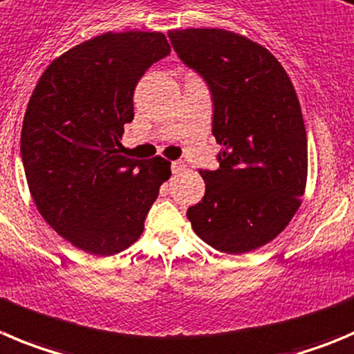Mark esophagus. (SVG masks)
I'll return each mask as SVG.
<instances>
[{
    "mask_svg": "<svg viewBox=\"0 0 354 354\" xmlns=\"http://www.w3.org/2000/svg\"><path fill=\"white\" fill-rule=\"evenodd\" d=\"M185 162L181 160H174L173 164H171V169H173V174H181L185 171Z\"/></svg>",
    "mask_w": 354,
    "mask_h": 354,
    "instance_id": "34e87169",
    "label": "esophagus"
}]
</instances>
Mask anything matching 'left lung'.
<instances>
[{
	"label": "left lung",
	"instance_id": "obj_1",
	"mask_svg": "<svg viewBox=\"0 0 354 354\" xmlns=\"http://www.w3.org/2000/svg\"><path fill=\"white\" fill-rule=\"evenodd\" d=\"M181 61L213 94L216 171H199L206 194L187 216L204 243L230 255L277 237L302 204L307 136L288 73L266 47L225 29L169 31Z\"/></svg>",
	"mask_w": 354,
	"mask_h": 354
}]
</instances>
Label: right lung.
Returning <instances> with one entry per match:
<instances>
[{
	"instance_id": "obj_1",
	"label": "right lung",
	"mask_w": 354,
	"mask_h": 354,
	"mask_svg": "<svg viewBox=\"0 0 354 354\" xmlns=\"http://www.w3.org/2000/svg\"><path fill=\"white\" fill-rule=\"evenodd\" d=\"M169 52L164 32H104L54 59L28 102L21 153L29 192L43 220L91 255L136 243L171 176L158 155H120L134 88Z\"/></svg>"
}]
</instances>
